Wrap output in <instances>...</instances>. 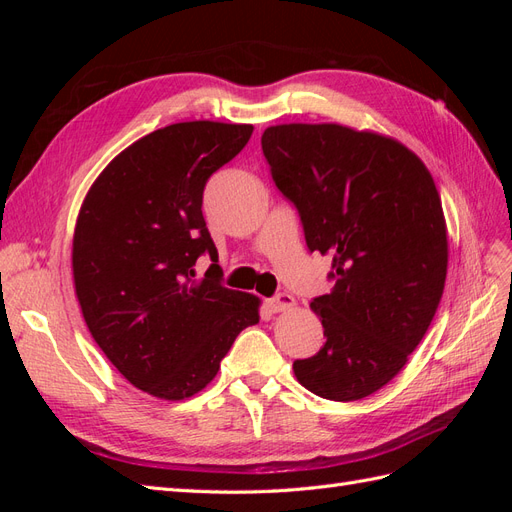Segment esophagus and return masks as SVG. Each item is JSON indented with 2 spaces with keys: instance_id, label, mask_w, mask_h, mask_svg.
I'll use <instances>...</instances> for the list:
<instances>
[{
  "instance_id": "34e87169",
  "label": "esophagus",
  "mask_w": 512,
  "mask_h": 512,
  "mask_svg": "<svg viewBox=\"0 0 512 512\" xmlns=\"http://www.w3.org/2000/svg\"><path fill=\"white\" fill-rule=\"evenodd\" d=\"M267 307H269L271 314L286 312V309H292V307H294V297H292V294H288V292H282V294H277V297L269 299V301H267Z\"/></svg>"
}]
</instances>
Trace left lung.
<instances>
[{
	"mask_svg": "<svg viewBox=\"0 0 512 512\" xmlns=\"http://www.w3.org/2000/svg\"><path fill=\"white\" fill-rule=\"evenodd\" d=\"M280 192L335 286L309 303L327 342L292 369L307 391L354 401L389 384L421 344L444 292L442 200L423 160L391 136L339 123L262 132Z\"/></svg>",
	"mask_w": 512,
	"mask_h": 512,
	"instance_id": "left-lung-1",
	"label": "left lung"
}]
</instances>
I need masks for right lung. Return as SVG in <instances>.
Returning a JSON list of instances; mask_svg holds the SVG:
<instances>
[{
	"label": "right lung",
	"mask_w": 512,
	"mask_h": 512,
	"mask_svg": "<svg viewBox=\"0 0 512 512\" xmlns=\"http://www.w3.org/2000/svg\"><path fill=\"white\" fill-rule=\"evenodd\" d=\"M254 126L181 121L123 149L91 183L72 239V277L91 337L119 374L158 399L203 391L260 299L196 277L218 262L203 218L207 179L247 145Z\"/></svg>",
	"instance_id": "add662e5"
}]
</instances>
